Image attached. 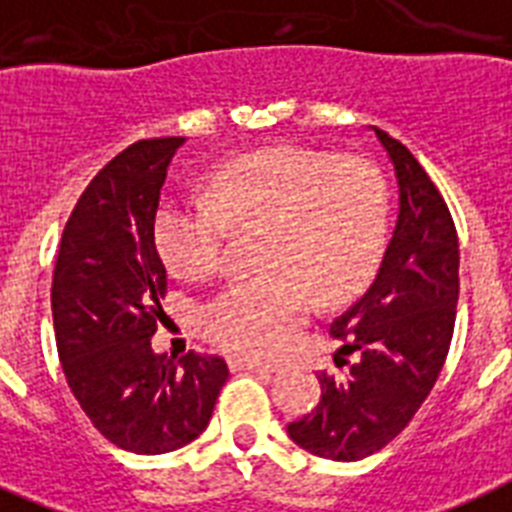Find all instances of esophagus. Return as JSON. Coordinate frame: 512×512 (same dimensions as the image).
Returning a JSON list of instances; mask_svg holds the SVG:
<instances>
[{
	"mask_svg": "<svg viewBox=\"0 0 512 512\" xmlns=\"http://www.w3.org/2000/svg\"><path fill=\"white\" fill-rule=\"evenodd\" d=\"M230 369L232 371H256V374H269V371H274V366H269V363H256V361H230Z\"/></svg>",
	"mask_w": 512,
	"mask_h": 512,
	"instance_id": "esophagus-1",
	"label": "esophagus"
}]
</instances>
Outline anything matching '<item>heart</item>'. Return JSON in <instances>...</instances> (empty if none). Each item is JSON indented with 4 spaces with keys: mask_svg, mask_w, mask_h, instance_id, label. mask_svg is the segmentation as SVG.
I'll return each instance as SVG.
<instances>
[{
    "mask_svg": "<svg viewBox=\"0 0 512 512\" xmlns=\"http://www.w3.org/2000/svg\"><path fill=\"white\" fill-rule=\"evenodd\" d=\"M227 227L261 232L256 280L219 290L201 311L204 335L238 356L266 358L311 314L314 295L340 303L374 277L390 232V193L361 154L277 143L211 172L206 198H164L156 251L172 274L217 272Z\"/></svg>",
    "mask_w": 512,
    "mask_h": 512,
    "instance_id": "b5f03b06",
    "label": "heart"
}]
</instances>
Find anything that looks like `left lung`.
I'll return each mask as SVG.
<instances>
[{"mask_svg":"<svg viewBox=\"0 0 512 512\" xmlns=\"http://www.w3.org/2000/svg\"><path fill=\"white\" fill-rule=\"evenodd\" d=\"M400 188V214L371 287L329 332L342 340L348 377L319 374L322 400L287 424L295 445L327 460H361L382 450L416 416L450 350L458 303V232L416 156L374 128ZM340 363V358L335 356Z\"/></svg>","mask_w":512,"mask_h":512,"instance_id":"1","label":"left lung"}]
</instances>
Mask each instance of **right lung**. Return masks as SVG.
Wrapping results in <instances>:
<instances>
[{
	"instance_id": "1",
	"label": "right lung",
	"mask_w": 512,
	"mask_h": 512,
	"mask_svg": "<svg viewBox=\"0 0 512 512\" xmlns=\"http://www.w3.org/2000/svg\"><path fill=\"white\" fill-rule=\"evenodd\" d=\"M183 143L146 138L114 156L78 198L54 264V335L67 384L91 424L135 455L193 442L230 377L217 356L151 348L167 293L154 214Z\"/></svg>"
}]
</instances>
